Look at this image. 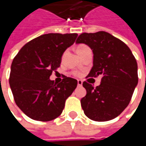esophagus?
Instances as JSON below:
<instances>
[{"instance_id":"34e87169","label":"esophagus","mask_w":146,"mask_h":146,"mask_svg":"<svg viewBox=\"0 0 146 146\" xmlns=\"http://www.w3.org/2000/svg\"><path fill=\"white\" fill-rule=\"evenodd\" d=\"M77 84H78V86H82V84H83V81L80 80H77Z\"/></svg>"}]
</instances>
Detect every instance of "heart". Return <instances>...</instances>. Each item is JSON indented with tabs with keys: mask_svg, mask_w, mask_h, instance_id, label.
Returning <instances> with one entry per match:
<instances>
[{
	"mask_svg": "<svg viewBox=\"0 0 146 146\" xmlns=\"http://www.w3.org/2000/svg\"><path fill=\"white\" fill-rule=\"evenodd\" d=\"M86 48H88L87 45H85V44H80V45H78V47H77V48H76V51H77V53H80L81 51H83L84 49H85ZM74 74H75V76H80V75H81L80 72H75Z\"/></svg>",
	"mask_w": 146,
	"mask_h": 146,
	"instance_id": "1",
	"label": "heart"
}]
</instances>
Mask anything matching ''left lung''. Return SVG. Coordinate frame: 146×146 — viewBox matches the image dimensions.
I'll use <instances>...</instances> for the list:
<instances>
[{
  "instance_id": "1",
  "label": "left lung",
  "mask_w": 146,
  "mask_h": 146,
  "mask_svg": "<svg viewBox=\"0 0 146 146\" xmlns=\"http://www.w3.org/2000/svg\"><path fill=\"white\" fill-rule=\"evenodd\" d=\"M76 44L92 48L93 66L88 77L102 76L99 86L83 83L87 94L80 101L88 119L98 122L113 119L120 115L131 101L137 85V63L125 43L106 31L82 33Z\"/></svg>"
}]
</instances>
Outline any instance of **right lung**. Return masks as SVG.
I'll list each match as a JSON object with an SVG mask.
<instances>
[{
    "mask_svg": "<svg viewBox=\"0 0 146 146\" xmlns=\"http://www.w3.org/2000/svg\"><path fill=\"white\" fill-rule=\"evenodd\" d=\"M77 36L76 33L44 34L27 43L14 57L9 85L16 105L29 118L47 122L62 114L77 80L64 76L57 84L49 77L60 66L62 54Z\"/></svg>",
    "mask_w": 146,
    "mask_h": 146,
    "instance_id": "right-lung-1",
    "label": "right lung"
}]
</instances>
